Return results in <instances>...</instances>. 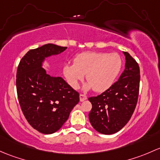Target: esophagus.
<instances>
[{
    "label": "esophagus",
    "mask_w": 160,
    "mask_h": 160,
    "mask_svg": "<svg viewBox=\"0 0 160 160\" xmlns=\"http://www.w3.org/2000/svg\"><path fill=\"white\" fill-rule=\"evenodd\" d=\"M79 98H80L81 102H83V101H85V100L87 99V96L85 95H84V94H80Z\"/></svg>",
    "instance_id": "34e87169"
}]
</instances>
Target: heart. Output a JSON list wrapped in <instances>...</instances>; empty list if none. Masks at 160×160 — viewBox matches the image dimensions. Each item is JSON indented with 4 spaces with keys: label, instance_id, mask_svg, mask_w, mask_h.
I'll return each mask as SVG.
<instances>
[{
    "label": "heart",
    "instance_id": "obj_1",
    "mask_svg": "<svg viewBox=\"0 0 160 160\" xmlns=\"http://www.w3.org/2000/svg\"><path fill=\"white\" fill-rule=\"evenodd\" d=\"M122 66L119 55L106 52H85L78 54L74 64H67L63 72L69 85L78 88L79 82L86 75L88 82L87 88H93L95 92H104L113 85Z\"/></svg>",
    "mask_w": 160,
    "mask_h": 160
}]
</instances>
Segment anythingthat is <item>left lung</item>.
Returning <instances> with one entry per match:
<instances>
[{"mask_svg": "<svg viewBox=\"0 0 160 160\" xmlns=\"http://www.w3.org/2000/svg\"><path fill=\"white\" fill-rule=\"evenodd\" d=\"M123 53L126 68L119 79L100 95L88 98L92 105L89 121L102 134H113L122 129L137 104L140 82L139 64L128 52Z\"/></svg>", "mask_w": 160, "mask_h": 160, "instance_id": "obj_1", "label": "left lung"}]
</instances>
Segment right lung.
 Returning a JSON list of instances; mask_svg holds the SVG:
<instances>
[{"instance_id": "add662e5", "label": "right lung", "mask_w": 160, "mask_h": 160, "mask_svg": "<svg viewBox=\"0 0 160 160\" xmlns=\"http://www.w3.org/2000/svg\"><path fill=\"white\" fill-rule=\"evenodd\" d=\"M67 47L47 44L28 51L21 58L16 76L18 98L29 124L43 134L58 131L79 102V93L61 77L50 75L42 67L44 58Z\"/></svg>"}]
</instances>
